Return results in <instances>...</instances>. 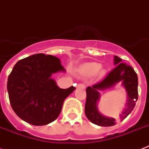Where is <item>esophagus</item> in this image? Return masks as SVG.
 <instances>
[{
	"mask_svg": "<svg viewBox=\"0 0 149 149\" xmlns=\"http://www.w3.org/2000/svg\"><path fill=\"white\" fill-rule=\"evenodd\" d=\"M77 88H85V85L84 84H78L76 85Z\"/></svg>",
	"mask_w": 149,
	"mask_h": 149,
	"instance_id": "1",
	"label": "esophagus"
}]
</instances>
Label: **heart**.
Returning <instances> with one entry per match:
<instances>
[{"label":"heart","mask_w":149,"mask_h":149,"mask_svg":"<svg viewBox=\"0 0 149 149\" xmlns=\"http://www.w3.org/2000/svg\"><path fill=\"white\" fill-rule=\"evenodd\" d=\"M101 64L96 63V62H92V63H88L85 64L82 67H81L79 70V73L84 76H87V77H91L96 75L98 73L100 76H103L105 74V70L101 69Z\"/></svg>","instance_id":"heart-1"}]
</instances>
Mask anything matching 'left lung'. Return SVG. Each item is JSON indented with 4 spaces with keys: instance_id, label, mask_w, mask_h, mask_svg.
<instances>
[{
    "instance_id": "left-lung-1",
    "label": "left lung",
    "mask_w": 149,
    "mask_h": 149,
    "mask_svg": "<svg viewBox=\"0 0 149 149\" xmlns=\"http://www.w3.org/2000/svg\"><path fill=\"white\" fill-rule=\"evenodd\" d=\"M121 61L122 59L115 55L114 64L116 67L101 82L86 89L87 95L85 112L88 119L93 124L102 127H110L116 125V118L102 115L98 110L97 104L101 97L100 92L111 88L119 82L125 88L127 95L125 109L120 115L121 121L125 119L135 107L138 99V77L134 70L130 66L121 63Z\"/></svg>"
}]
</instances>
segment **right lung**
<instances>
[{"label": "right lung", "instance_id": "add662e5", "mask_svg": "<svg viewBox=\"0 0 149 149\" xmlns=\"http://www.w3.org/2000/svg\"><path fill=\"white\" fill-rule=\"evenodd\" d=\"M66 72L55 56L35 54L19 61L8 77L7 91L10 105L23 121L42 126L60 115L64 100L75 90L62 89L52 76Z\"/></svg>", "mask_w": 149, "mask_h": 149}]
</instances>
